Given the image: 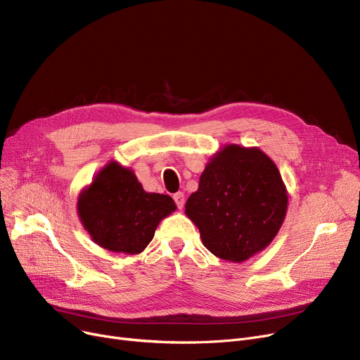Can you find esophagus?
Masks as SVG:
<instances>
[{
    "label": "esophagus",
    "instance_id": "1",
    "mask_svg": "<svg viewBox=\"0 0 360 360\" xmlns=\"http://www.w3.org/2000/svg\"><path fill=\"white\" fill-rule=\"evenodd\" d=\"M174 200H175V202H176V207L181 210L182 207H184V204H185V195H184V193H176V194H174Z\"/></svg>",
    "mask_w": 360,
    "mask_h": 360
}]
</instances>
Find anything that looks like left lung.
<instances>
[{
    "instance_id": "obj_1",
    "label": "left lung",
    "mask_w": 360,
    "mask_h": 360,
    "mask_svg": "<svg viewBox=\"0 0 360 360\" xmlns=\"http://www.w3.org/2000/svg\"><path fill=\"white\" fill-rule=\"evenodd\" d=\"M288 210L276 163L257 147L224 146L205 165L185 214L216 257L242 262L267 248Z\"/></svg>"
}]
</instances>
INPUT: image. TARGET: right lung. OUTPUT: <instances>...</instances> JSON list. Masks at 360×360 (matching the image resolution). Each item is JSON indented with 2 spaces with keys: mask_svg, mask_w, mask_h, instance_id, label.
Returning <instances> with one entry per match:
<instances>
[{
  "mask_svg": "<svg viewBox=\"0 0 360 360\" xmlns=\"http://www.w3.org/2000/svg\"><path fill=\"white\" fill-rule=\"evenodd\" d=\"M174 200L146 193L131 169L109 162L82 191L77 213L99 247L140 254L153 239L160 220L175 212Z\"/></svg>",
  "mask_w": 360,
  "mask_h": 360,
  "instance_id": "1",
  "label": "right lung"
}]
</instances>
